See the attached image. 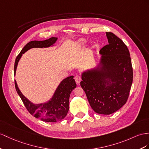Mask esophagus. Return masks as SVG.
<instances>
[{
    "label": "esophagus",
    "instance_id": "34e87169",
    "mask_svg": "<svg viewBox=\"0 0 149 149\" xmlns=\"http://www.w3.org/2000/svg\"><path fill=\"white\" fill-rule=\"evenodd\" d=\"M74 79H75V81L76 82V83H77V84H79V83L81 82V76L80 75H75L74 77Z\"/></svg>",
    "mask_w": 149,
    "mask_h": 149
}]
</instances>
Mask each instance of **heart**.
<instances>
[{
	"label": "heart",
	"instance_id": "heart-1",
	"mask_svg": "<svg viewBox=\"0 0 149 149\" xmlns=\"http://www.w3.org/2000/svg\"><path fill=\"white\" fill-rule=\"evenodd\" d=\"M80 43H81V44H84V41H81V42H80Z\"/></svg>",
	"mask_w": 149,
	"mask_h": 149
}]
</instances>
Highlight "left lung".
Returning <instances> with one entry per match:
<instances>
[{"mask_svg":"<svg viewBox=\"0 0 149 149\" xmlns=\"http://www.w3.org/2000/svg\"><path fill=\"white\" fill-rule=\"evenodd\" d=\"M106 33L108 45L100 51L96 66L82 72L81 82L91 108L101 114H112L126 103L133 82L127 47L114 34Z\"/></svg>","mask_w":149,"mask_h":149,"instance_id":"left-lung-1","label":"left lung"}]
</instances>
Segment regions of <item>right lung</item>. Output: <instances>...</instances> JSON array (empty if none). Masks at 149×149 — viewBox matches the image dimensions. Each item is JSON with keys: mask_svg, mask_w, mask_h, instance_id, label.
Here are the masks:
<instances>
[{"mask_svg": "<svg viewBox=\"0 0 149 149\" xmlns=\"http://www.w3.org/2000/svg\"><path fill=\"white\" fill-rule=\"evenodd\" d=\"M57 40L58 38L52 37L44 41H31L26 44L15 61L14 75H16L18 62L22 54L33 48H42L53 47ZM76 86L77 85L74 76L71 75L67 77L60 82L50 100L47 102L35 104L29 101L22 94L19 89L16 81H15V87L17 93L28 111L31 115L40 118L41 120L45 122H57L65 118L69 109L70 94Z\"/></svg>", "mask_w": 149, "mask_h": 149, "instance_id": "add662e5", "label": "right lung"}]
</instances>
